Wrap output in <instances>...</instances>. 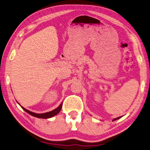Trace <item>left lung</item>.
<instances>
[{
    "label": "left lung",
    "instance_id": "1",
    "mask_svg": "<svg viewBox=\"0 0 150 150\" xmlns=\"http://www.w3.org/2000/svg\"><path fill=\"white\" fill-rule=\"evenodd\" d=\"M120 117H118V118H116V119H113L112 120H117V119H120Z\"/></svg>",
    "mask_w": 150,
    "mask_h": 150
}]
</instances>
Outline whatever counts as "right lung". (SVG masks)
I'll return each mask as SVG.
<instances>
[{"instance_id": "right-lung-1", "label": "right lung", "mask_w": 150, "mask_h": 150, "mask_svg": "<svg viewBox=\"0 0 150 150\" xmlns=\"http://www.w3.org/2000/svg\"><path fill=\"white\" fill-rule=\"evenodd\" d=\"M62 105V104L61 103L59 107H57V109H54L53 111H50V112H45V113H41V114L35 113V112H31V111H28V110H27V109H25V108H23V107H22V106H21V107H22V108L23 110H24L25 111L27 112L28 113H29L30 115H32V116H33V117L39 118V119H49V118H51V117H54V116H55V115L59 113V112L60 111V110H61Z\"/></svg>"}]
</instances>
